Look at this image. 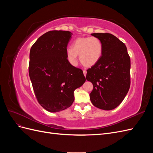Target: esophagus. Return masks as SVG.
Returning <instances> with one entry per match:
<instances>
[{
	"label": "esophagus",
	"mask_w": 153,
	"mask_h": 153,
	"mask_svg": "<svg viewBox=\"0 0 153 153\" xmlns=\"http://www.w3.org/2000/svg\"><path fill=\"white\" fill-rule=\"evenodd\" d=\"M83 73H84V76H86V74H87V71H86V70H84V71H83Z\"/></svg>",
	"instance_id": "1"
}]
</instances>
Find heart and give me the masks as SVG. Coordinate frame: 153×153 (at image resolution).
Wrapping results in <instances>:
<instances>
[{
    "instance_id": "1",
    "label": "heart",
    "mask_w": 153,
    "mask_h": 153,
    "mask_svg": "<svg viewBox=\"0 0 153 153\" xmlns=\"http://www.w3.org/2000/svg\"><path fill=\"white\" fill-rule=\"evenodd\" d=\"M103 46L101 41L96 37L78 38L73 41L71 48L66 51V58L71 65L78 64L77 55L80 62L85 67H91L98 62L101 57Z\"/></svg>"
}]
</instances>
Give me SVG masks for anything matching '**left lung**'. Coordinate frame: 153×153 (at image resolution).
<instances>
[{
    "label": "left lung",
    "mask_w": 153,
    "mask_h": 153,
    "mask_svg": "<svg viewBox=\"0 0 153 153\" xmlns=\"http://www.w3.org/2000/svg\"><path fill=\"white\" fill-rule=\"evenodd\" d=\"M103 46L102 55L88 69L86 79L93 84L90 100L96 107L110 110L119 106L130 87V57L126 45L109 33L91 34Z\"/></svg>",
    "instance_id": "8db88e82"
}]
</instances>
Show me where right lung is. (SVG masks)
Returning <instances> with one entry per match:
<instances>
[{"instance_id": "obj_1", "label": "right lung", "mask_w": 153, "mask_h": 153, "mask_svg": "<svg viewBox=\"0 0 153 153\" xmlns=\"http://www.w3.org/2000/svg\"><path fill=\"white\" fill-rule=\"evenodd\" d=\"M69 31L52 30L37 39L30 50L29 73L38 103L50 112L65 110L73 103L74 91L85 82L83 71L66 58Z\"/></svg>"}]
</instances>
